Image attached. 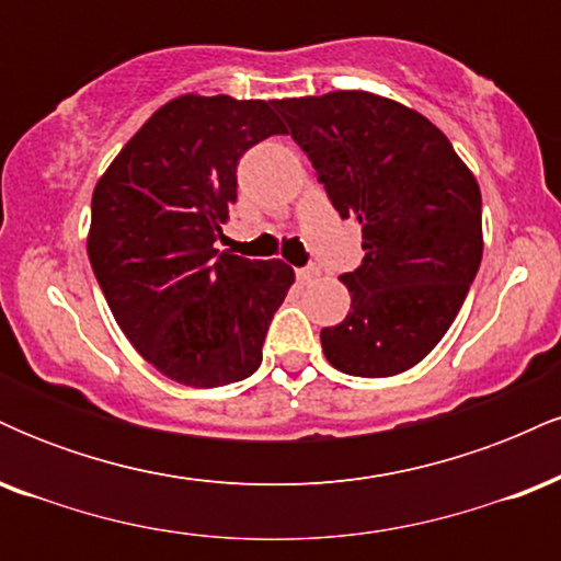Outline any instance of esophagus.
Masks as SVG:
<instances>
[{
	"label": "esophagus",
	"mask_w": 561,
	"mask_h": 561,
	"mask_svg": "<svg viewBox=\"0 0 561 561\" xmlns=\"http://www.w3.org/2000/svg\"><path fill=\"white\" fill-rule=\"evenodd\" d=\"M319 276V268L317 266H308V268H298V282L300 285H308V282H313Z\"/></svg>",
	"instance_id": "esophagus-1"
}]
</instances>
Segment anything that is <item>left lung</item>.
Returning a JSON list of instances; mask_svg holds the SVG:
<instances>
[{
  "instance_id": "1",
  "label": "left lung",
  "mask_w": 561,
  "mask_h": 561,
  "mask_svg": "<svg viewBox=\"0 0 561 561\" xmlns=\"http://www.w3.org/2000/svg\"><path fill=\"white\" fill-rule=\"evenodd\" d=\"M334 210L362 224L364 261L340 276L351 311L321 330L334 369L392 377L454 324L482 259L474 173L422 113L371 92L276 100Z\"/></svg>"
}]
</instances>
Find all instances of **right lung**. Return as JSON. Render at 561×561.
I'll use <instances>...</instances> for the list:
<instances>
[{
	"label": "right lung",
	"mask_w": 561,
	"mask_h": 561,
	"mask_svg": "<svg viewBox=\"0 0 561 561\" xmlns=\"http://www.w3.org/2000/svg\"><path fill=\"white\" fill-rule=\"evenodd\" d=\"M287 134L272 102L182 94L158 107L102 173L87 253L128 343L186 388L240 382L295 272L218 253L237 203V163Z\"/></svg>",
	"instance_id": "obj_1"
}]
</instances>
